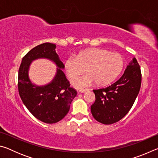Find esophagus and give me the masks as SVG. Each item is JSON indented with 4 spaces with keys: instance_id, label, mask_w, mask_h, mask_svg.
<instances>
[{
    "instance_id": "1",
    "label": "esophagus",
    "mask_w": 158,
    "mask_h": 158,
    "mask_svg": "<svg viewBox=\"0 0 158 158\" xmlns=\"http://www.w3.org/2000/svg\"><path fill=\"white\" fill-rule=\"evenodd\" d=\"M88 90H89V89H81L79 90V92L80 93H85V92H86V91H88Z\"/></svg>"
}]
</instances>
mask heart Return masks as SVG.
Here are the masks:
<instances>
[{"label":"heart","mask_w":158,"mask_h":158,"mask_svg":"<svg viewBox=\"0 0 158 158\" xmlns=\"http://www.w3.org/2000/svg\"><path fill=\"white\" fill-rule=\"evenodd\" d=\"M124 65V58L121 53L91 48L81 51L77 56H69L65 60L64 68L71 81L87 72L74 84L77 89H84L95 82L98 85L110 84L121 73Z\"/></svg>","instance_id":"heart-1"}]
</instances>
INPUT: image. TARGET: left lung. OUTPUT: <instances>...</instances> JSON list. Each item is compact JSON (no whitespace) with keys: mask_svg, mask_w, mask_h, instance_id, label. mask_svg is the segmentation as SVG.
I'll return each mask as SVG.
<instances>
[{"mask_svg":"<svg viewBox=\"0 0 158 158\" xmlns=\"http://www.w3.org/2000/svg\"><path fill=\"white\" fill-rule=\"evenodd\" d=\"M141 84L140 66L134 58L118 81L106 88L93 90L95 101L90 106L93 116L105 125L119 121L132 108Z\"/></svg>","mask_w":158,"mask_h":158,"instance_id":"left-lung-1","label":"left lung"}]
</instances>
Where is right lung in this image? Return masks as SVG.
Here are the masks:
<instances>
[{
  "label": "right lung",
  "instance_id": "right-lung-1",
  "mask_svg": "<svg viewBox=\"0 0 158 158\" xmlns=\"http://www.w3.org/2000/svg\"><path fill=\"white\" fill-rule=\"evenodd\" d=\"M56 44L47 42L29 51L22 58L18 74V89L23 103L36 118L49 124L56 123L66 116L77 94L69 86L62 70L64 65L56 52ZM39 58L52 60L57 67L52 81L44 86L33 84L29 78L31 63Z\"/></svg>",
  "mask_w": 158,
  "mask_h": 158
}]
</instances>
